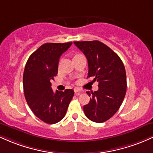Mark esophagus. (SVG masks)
Segmentation results:
<instances>
[{
  "mask_svg": "<svg viewBox=\"0 0 153 153\" xmlns=\"http://www.w3.org/2000/svg\"><path fill=\"white\" fill-rule=\"evenodd\" d=\"M74 91L75 94H79L82 92V90L81 89L78 88H74Z\"/></svg>",
  "mask_w": 153,
  "mask_h": 153,
  "instance_id": "34e87169",
  "label": "esophagus"
}]
</instances>
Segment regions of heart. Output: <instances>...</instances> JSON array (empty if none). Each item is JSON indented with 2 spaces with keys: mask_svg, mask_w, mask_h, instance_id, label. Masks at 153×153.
<instances>
[{
  "mask_svg": "<svg viewBox=\"0 0 153 153\" xmlns=\"http://www.w3.org/2000/svg\"><path fill=\"white\" fill-rule=\"evenodd\" d=\"M78 55H80V54H75V55H74V57H77V56H78Z\"/></svg>",
  "mask_w": 153,
  "mask_h": 153,
  "instance_id": "b5f03b06",
  "label": "heart"
}]
</instances>
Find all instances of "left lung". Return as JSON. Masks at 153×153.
I'll use <instances>...</instances> for the list:
<instances>
[{
    "label": "left lung",
    "instance_id": "left-lung-1",
    "mask_svg": "<svg viewBox=\"0 0 153 153\" xmlns=\"http://www.w3.org/2000/svg\"><path fill=\"white\" fill-rule=\"evenodd\" d=\"M86 57L88 78L99 82V90L87 94L90 101L83 106L88 119L102 123L115 114L122 105L127 91V75L122 59L101 42H74Z\"/></svg>",
    "mask_w": 153,
    "mask_h": 153
}]
</instances>
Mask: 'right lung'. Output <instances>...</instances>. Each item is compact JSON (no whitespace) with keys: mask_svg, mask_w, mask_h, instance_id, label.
Listing matches in <instances>:
<instances>
[{"mask_svg":"<svg viewBox=\"0 0 153 153\" xmlns=\"http://www.w3.org/2000/svg\"><path fill=\"white\" fill-rule=\"evenodd\" d=\"M72 44H44L31 54L24 68L26 102L36 117L47 124H55L64 118L74 96L73 89L54 93L51 88V80L57 74L59 57Z\"/></svg>","mask_w":153,"mask_h":153,"instance_id":"add662e5","label":"right lung"}]
</instances>
